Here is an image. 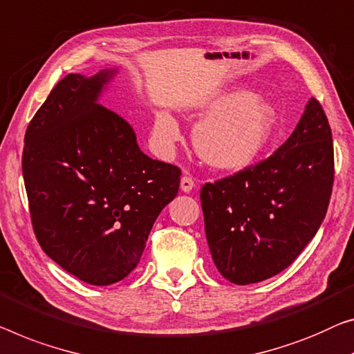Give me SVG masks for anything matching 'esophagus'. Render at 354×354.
Returning a JSON list of instances; mask_svg holds the SVG:
<instances>
[{"label":"esophagus","mask_w":354,"mask_h":354,"mask_svg":"<svg viewBox=\"0 0 354 354\" xmlns=\"http://www.w3.org/2000/svg\"><path fill=\"white\" fill-rule=\"evenodd\" d=\"M194 186H195V181L192 179V176L184 175L181 178V191L183 192H191L192 189H194Z\"/></svg>","instance_id":"obj_1"}]
</instances>
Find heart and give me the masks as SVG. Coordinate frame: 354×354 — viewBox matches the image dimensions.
<instances>
[{
	"instance_id": "b5f03b06",
	"label": "heart",
	"mask_w": 354,
	"mask_h": 354,
	"mask_svg": "<svg viewBox=\"0 0 354 354\" xmlns=\"http://www.w3.org/2000/svg\"><path fill=\"white\" fill-rule=\"evenodd\" d=\"M205 119L194 130L197 156L216 170H241L261 154L277 125V109L268 100L246 88H232L208 98L198 106ZM156 133L163 143L181 138L176 120L160 113Z\"/></svg>"
}]
</instances>
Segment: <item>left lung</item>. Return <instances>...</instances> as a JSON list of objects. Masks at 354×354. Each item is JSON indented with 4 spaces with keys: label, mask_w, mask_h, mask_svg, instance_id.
I'll use <instances>...</instances> for the list:
<instances>
[{
    "label": "left lung",
    "mask_w": 354,
    "mask_h": 354,
    "mask_svg": "<svg viewBox=\"0 0 354 354\" xmlns=\"http://www.w3.org/2000/svg\"><path fill=\"white\" fill-rule=\"evenodd\" d=\"M332 184V131L312 98L292 135L270 157L203 184L205 234L221 275L251 284L291 266L323 223Z\"/></svg>",
    "instance_id": "8db88e82"
}]
</instances>
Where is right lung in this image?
I'll use <instances>...</instances> for the list:
<instances>
[{
	"mask_svg": "<svg viewBox=\"0 0 354 354\" xmlns=\"http://www.w3.org/2000/svg\"><path fill=\"white\" fill-rule=\"evenodd\" d=\"M114 75L63 77L28 124L22 156L42 251L95 286L118 283L138 266L181 176L178 167L141 152L130 124L98 104Z\"/></svg>",
	"mask_w": 354,
	"mask_h": 354,
	"instance_id": "add662e5",
	"label": "right lung"
}]
</instances>
